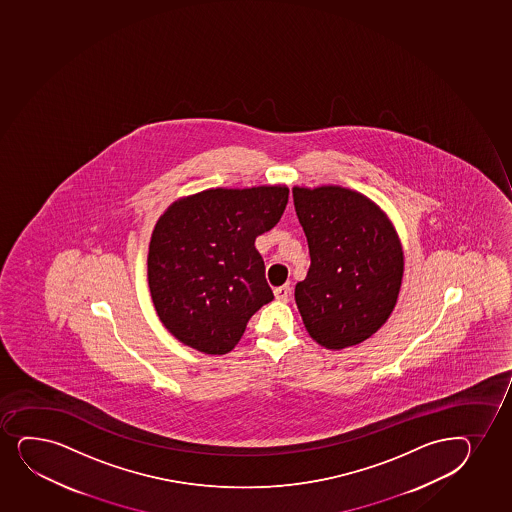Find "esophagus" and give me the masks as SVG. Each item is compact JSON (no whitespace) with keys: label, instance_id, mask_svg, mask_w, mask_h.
Masks as SVG:
<instances>
[{"label":"esophagus","instance_id":"obj_1","mask_svg":"<svg viewBox=\"0 0 512 512\" xmlns=\"http://www.w3.org/2000/svg\"><path fill=\"white\" fill-rule=\"evenodd\" d=\"M273 294H275V299H277L278 302H288L290 295H292V290H290L288 285H283V287L275 288Z\"/></svg>","mask_w":512,"mask_h":512}]
</instances>
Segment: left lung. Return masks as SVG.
Wrapping results in <instances>:
<instances>
[{
    "label": "left lung",
    "mask_w": 512,
    "mask_h": 512,
    "mask_svg": "<svg viewBox=\"0 0 512 512\" xmlns=\"http://www.w3.org/2000/svg\"><path fill=\"white\" fill-rule=\"evenodd\" d=\"M311 266L295 285L307 333L328 350L359 345L388 321L400 295L405 256L381 206L355 189L294 186Z\"/></svg>",
    "instance_id": "8db88e82"
}]
</instances>
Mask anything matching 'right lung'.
Instances as JSON below:
<instances>
[{"mask_svg":"<svg viewBox=\"0 0 512 512\" xmlns=\"http://www.w3.org/2000/svg\"><path fill=\"white\" fill-rule=\"evenodd\" d=\"M285 184L210 188L167 206L148 246V287L160 321L186 347L224 355L273 300L256 237L287 206Z\"/></svg>","mask_w":512,"mask_h":512,"instance_id":"1","label":"right lung"}]
</instances>
